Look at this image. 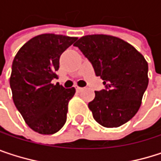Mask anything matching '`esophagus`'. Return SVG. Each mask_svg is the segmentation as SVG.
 Instances as JSON below:
<instances>
[{
  "mask_svg": "<svg viewBox=\"0 0 161 161\" xmlns=\"http://www.w3.org/2000/svg\"><path fill=\"white\" fill-rule=\"evenodd\" d=\"M75 89H76V91L80 92V91H82V90L84 89V87H81V86H75Z\"/></svg>",
  "mask_w": 161,
  "mask_h": 161,
  "instance_id": "34e87169",
  "label": "esophagus"
}]
</instances>
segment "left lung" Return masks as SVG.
Masks as SVG:
<instances>
[{"label": "left lung", "instance_id": "8db88e82", "mask_svg": "<svg viewBox=\"0 0 161 161\" xmlns=\"http://www.w3.org/2000/svg\"><path fill=\"white\" fill-rule=\"evenodd\" d=\"M91 62L105 89L95 91L88 103L94 119L105 128H117L138 112L148 86V64L130 44L106 34L86 35L74 45Z\"/></svg>", "mask_w": 161, "mask_h": 161}]
</instances>
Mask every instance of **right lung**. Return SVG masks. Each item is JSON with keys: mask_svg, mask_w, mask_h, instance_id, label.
<instances>
[{"mask_svg": "<svg viewBox=\"0 0 161 161\" xmlns=\"http://www.w3.org/2000/svg\"><path fill=\"white\" fill-rule=\"evenodd\" d=\"M77 37L45 33L29 40L16 53L10 86L13 101L27 125L40 134H54L65 124L68 103L75 88H65L57 78L61 54Z\"/></svg>", "mask_w": 161, "mask_h": 161, "instance_id": "1", "label": "right lung"}]
</instances>
